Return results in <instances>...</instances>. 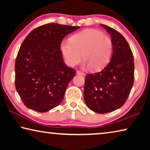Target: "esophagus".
<instances>
[{"mask_svg":"<svg viewBox=\"0 0 150 150\" xmlns=\"http://www.w3.org/2000/svg\"><path fill=\"white\" fill-rule=\"evenodd\" d=\"M76 73H77V75H84V73H83V72L81 71H79V70H77V71H76Z\"/></svg>","mask_w":150,"mask_h":150,"instance_id":"1","label":"esophagus"}]
</instances>
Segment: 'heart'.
<instances>
[{
  "instance_id": "obj_1",
  "label": "heart",
  "mask_w": 150,
  "mask_h": 150,
  "mask_svg": "<svg viewBox=\"0 0 150 150\" xmlns=\"http://www.w3.org/2000/svg\"><path fill=\"white\" fill-rule=\"evenodd\" d=\"M60 50L67 65L73 67L77 65L82 57L85 66L97 71L109 62L113 44L110 38L104 35L103 33L88 29L72 35L69 42L63 41Z\"/></svg>"
}]
</instances>
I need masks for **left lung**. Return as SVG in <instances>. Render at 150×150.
Listing matches in <instances>:
<instances>
[{"mask_svg": "<svg viewBox=\"0 0 150 150\" xmlns=\"http://www.w3.org/2000/svg\"><path fill=\"white\" fill-rule=\"evenodd\" d=\"M101 26L111 36L112 56L102 71L85 76L84 100L91 110L105 114L126 103L134 84V62L130 45L123 35L106 25Z\"/></svg>", "mask_w": 150, "mask_h": 150, "instance_id": "8db88e82", "label": "left lung"}]
</instances>
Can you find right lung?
I'll return each instance as SVG.
<instances>
[{
	"label": "right lung",
	"instance_id": "obj_1",
	"mask_svg": "<svg viewBox=\"0 0 150 150\" xmlns=\"http://www.w3.org/2000/svg\"><path fill=\"white\" fill-rule=\"evenodd\" d=\"M79 28L47 24L24 40L15 62V87L26 107L45 112L62 103L76 71L65 65L60 45Z\"/></svg>",
	"mask_w": 150,
	"mask_h": 150
}]
</instances>
